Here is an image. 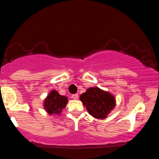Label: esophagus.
<instances>
[{
	"label": "esophagus",
	"instance_id": "34e87169",
	"mask_svg": "<svg viewBox=\"0 0 159 159\" xmlns=\"http://www.w3.org/2000/svg\"><path fill=\"white\" fill-rule=\"evenodd\" d=\"M71 97H72L73 99H78L79 95H78V94H73V95H72V96H71Z\"/></svg>",
	"mask_w": 159,
	"mask_h": 159
}]
</instances>
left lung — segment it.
I'll list each match as a JSON object with an SVG mask.
<instances>
[{"label": "left lung", "mask_w": 159, "mask_h": 159, "mask_svg": "<svg viewBox=\"0 0 159 159\" xmlns=\"http://www.w3.org/2000/svg\"><path fill=\"white\" fill-rule=\"evenodd\" d=\"M88 113L96 119H105L116 106L115 97L99 88H90L80 97Z\"/></svg>", "instance_id": "left-lung-1"}]
</instances>
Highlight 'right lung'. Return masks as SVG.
<instances>
[{"label":"right lung","instance_id":"1","mask_svg":"<svg viewBox=\"0 0 159 159\" xmlns=\"http://www.w3.org/2000/svg\"><path fill=\"white\" fill-rule=\"evenodd\" d=\"M67 98L60 95L57 91H52L44 100V109L50 115H59L66 107Z\"/></svg>","mask_w":159,"mask_h":159}]
</instances>
